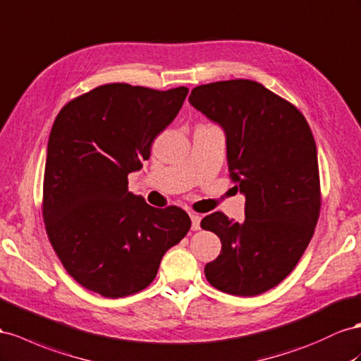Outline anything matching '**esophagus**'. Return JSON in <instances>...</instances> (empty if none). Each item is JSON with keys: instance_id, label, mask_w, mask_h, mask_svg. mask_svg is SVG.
Segmentation results:
<instances>
[{"instance_id": "esophagus-1", "label": "esophagus", "mask_w": 361, "mask_h": 361, "mask_svg": "<svg viewBox=\"0 0 361 361\" xmlns=\"http://www.w3.org/2000/svg\"><path fill=\"white\" fill-rule=\"evenodd\" d=\"M190 217H191V229L192 231H199L200 229V216L196 212H190Z\"/></svg>"}]
</instances>
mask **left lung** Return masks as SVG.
Wrapping results in <instances>:
<instances>
[{
    "mask_svg": "<svg viewBox=\"0 0 361 361\" xmlns=\"http://www.w3.org/2000/svg\"><path fill=\"white\" fill-rule=\"evenodd\" d=\"M188 100L225 130L229 178L246 196L243 223L220 211L200 221L221 241L204 276L229 295H261L291 274L317 225L313 132L296 106L253 80L200 85Z\"/></svg>",
    "mask_w": 361,
    "mask_h": 361,
    "instance_id": "obj_1",
    "label": "left lung"
}]
</instances>
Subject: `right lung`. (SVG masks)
Wrapping results in <instances>:
<instances>
[{
  "label": "right lung",
  "instance_id": "1",
  "mask_svg": "<svg viewBox=\"0 0 361 361\" xmlns=\"http://www.w3.org/2000/svg\"><path fill=\"white\" fill-rule=\"evenodd\" d=\"M188 94L108 83L68 102L48 138L42 217L62 266L104 298L135 295L157 278L164 253L187 235L188 214L153 208L129 191V173Z\"/></svg>",
  "mask_w": 361,
  "mask_h": 361
}]
</instances>
